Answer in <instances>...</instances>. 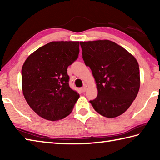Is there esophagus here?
Instances as JSON below:
<instances>
[{"mask_svg": "<svg viewBox=\"0 0 160 160\" xmlns=\"http://www.w3.org/2000/svg\"><path fill=\"white\" fill-rule=\"evenodd\" d=\"M86 90H87V87L86 86H84V87H82V88H80V90L82 91V92H85L86 91Z\"/></svg>", "mask_w": 160, "mask_h": 160, "instance_id": "obj_1", "label": "esophagus"}]
</instances>
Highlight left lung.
I'll return each mask as SVG.
<instances>
[{"label":"left lung","instance_id":"8db88e82","mask_svg":"<svg viewBox=\"0 0 160 160\" xmlns=\"http://www.w3.org/2000/svg\"><path fill=\"white\" fill-rule=\"evenodd\" d=\"M82 58L95 79L98 94L90 102L107 118L122 114L135 100L140 88L136 59L109 40L80 42Z\"/></svg>","mask_w":160,"mask_h":160}]
</instances>
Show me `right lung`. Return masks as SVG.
Instances as JSON below:
<instances>
[{"label": "right lung", "instance_id": "add662e5", "mask_svg": "<svg viewBox=\"0 0 160 160\" xmlns=\"http://www.w3.org/2000/svg\"><path fill=\"white\" fill-rule=\"evenodd\" d=\"M79 42H52L32 53L22 68L24 97L43 118L58 121L69 115L80 95L69 86L68 67L77 60Z\"/></svg>", "mask_w": 160, "mask_h": 160}]
</instances>
